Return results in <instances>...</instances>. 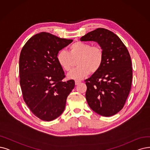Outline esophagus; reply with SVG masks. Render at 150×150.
I'll return each mask as SVG.
<instances>
[{
	"label": "esophagus",
	"instance_id": "34e87169",
	"mask_svg": "<svg viewBox=\"0 0 150 150\" xmlns=\"http://www.w3.org/2000/svg\"><path fill=\"white\" fill-rule=\"evenodd\" d=\"M81 82L79 81H75V84H76V85H79Z\"/></svg>",
	"mask_w": 150,
	"mask_h": 150
}]
</instances>
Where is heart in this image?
<instances>
[{
	"instance_id": "heart-1",
	"label": "heart",
	"mask_w": 150,
	"mask_h": 150,
	"mask_svg": "<svg viewBox=\"0 0 150 150\" xmlns=\"http://www.w3.org/2000/svg\"><path fill=\"white\" fill-rule=\"evenodd\" d=\"M77 58L76 65L78 67L73 69L68 75L70 79L81 80L92 73L98 71L102 65L104 52L100 46L76 42L69 47V51L59 50L57 55V61L62 68L69 71L73 65V60Z\"/></svg>"
}]
</instances>
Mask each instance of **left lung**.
<instances>
[{
    "mask_svg": "<svg viewBox=\"0 0 150 150\" xmlns=\"http://www.w3.org/2000/svg\"><path fill=\"white\" fill-rule=\"evenodd\" d=\"M80 39L97 42L104 52L99 70L85 81L87 103L101 116L115 115L123 108L131 88L132 67L129 51L116 34L104 28H97Z\"/></svg>",
    "mask_w": 150,
    "mask_h": 150,
    "instance_id": "1",
    "label": "left lung"
}]
</instances>
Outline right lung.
<instances>
[{
  "label": "right lung",
  "mask_w": 150,
  "mask_h": 150,
  "mask_svg": "<svg viewBox=\"0 0 150 150\" xmlns=\"http://www.w3.org/2000/svg\"><path fill=\"white\" fill-rule=\"evenodd\" d=\"M73 40L42 32L23 46L19 60L20 83L24 101L34 115L50 121L64 110L74 80L64 82V73L57 61L58 52Z\"/></svg>",
  "instance_id": "obj_1"
}]
</instances>
